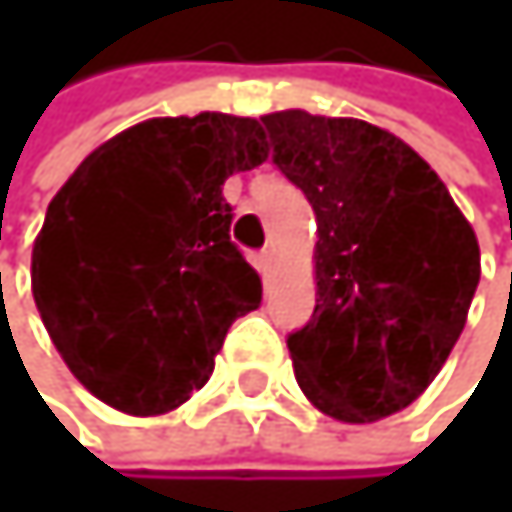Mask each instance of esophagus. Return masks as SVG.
<instances>
[{"label": "esophagus", "mask_w": 512, "mask_h": 512, "mask_svg": "<svg viewBox=\"0 0 512 512\" xmlns=\"http://www.w3.org/2000/svg\"><path fill=\"white\" fill-rule=\"evenodd\" d=\"M258 270L264 273V279H270V273H273V251L264 248V251L258 254Z\"/></svg>", "instance_id": "obj_1"}]
</instances>
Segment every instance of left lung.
Returning <instances> with one entry per match:
<instances>
[{"instance_id": "8db88e82", "label": "left lung", "mask_w": 512, "mask_h": 512, "mask_svg": "<svg viewBox=\"0 0 512 512\" xmlns=\"http://www.w3.org/2000/svg\"><path fill=\"white\" fill-rule=\"evenodd\" d=\"M273 162L316 214V307L288 334L304 396L344 424L415 402L458 344L479 242L439 174L396 134L282 110L261 116Z\"/></svg>"}]
</instances>
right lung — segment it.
Listing matches in <instances>:
<instances>
[{
  "label": "right lung",
  "mask_w": 512,
  "mask_h": 512,
  "mask_svg": "<svg viewBox=\"0 0 512 512\" xmlns=\"http://www.w3.org/2000/svg\"><path fill=\"white\" fill-rule=\"evenodd\" d=\"M264 159L258 119L165 116L110 137L57 190L33 298L88 393L150 418L205 387L227 328L261 307L224 181Z\"/></svg>",
  "instance_id": "1"
}]
</instances>
